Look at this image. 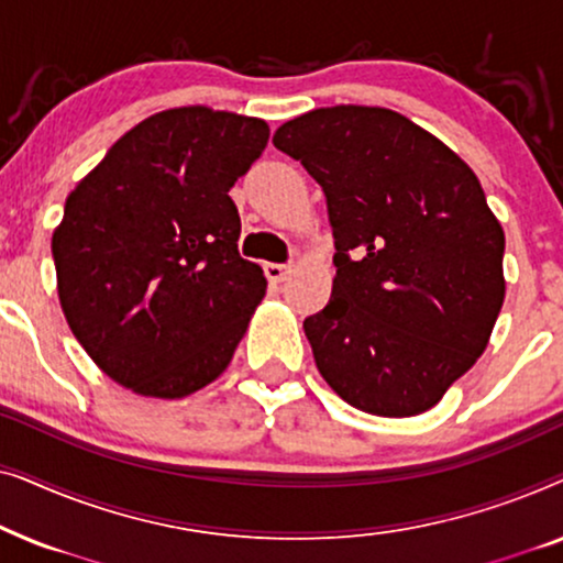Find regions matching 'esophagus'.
I'll use <instances>...</instances> for the list:
<instances>
[{
    "instance_id": "34e87169",
    "label": "esophagus",
    "mask_w": 563,
    "mask_h": 563,
    "mask_svg": "<svg viewBox=\"0 0 563 563\" xmlns=\"http://www.w3.org/2000/svg\"><path fill=\"white\" fill-rule=\"evenodd\" d=\"M264 272H266V279H268V282H272V284H282V282L289 279L291 266H287V264H266Z\"/></svg>"
}]
</instances>
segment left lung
<instances>
[{"label":"left lung","mask_w":563,"mask_h":563,"mask_svg":"<svg viewBox=\"0 0 563 563\" xmlns=\"http://www.w3.org/2000/svg\"><path fill=\"white\" fill-rule=\"evenodd\" d=\"M274 145L328 199L330 302L305 320L314 364L356 410L410 418L487 349L505 302V233L476 174L384 107H322Z\"/></svg>","instance_id":"8db88e82"}]
</instances>
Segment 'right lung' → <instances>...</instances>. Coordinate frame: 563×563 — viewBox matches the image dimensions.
<instances>
[{
	"mask_svg": "<svg viewBox=\"0 0 563 563\" xmlns=\"http://www.w3.org/2000/svg\"><path fill=\"white\" fill-rule=\"evenodd\" d=\"M268 143L258 118L179 107L137 122L66 197L53 233L58 299L91 361L143 397L225 372L266 295L241 258L230 187Z\"/></svg>",
	"mask_w": 563,
	"mask_h": 563,
	"instance_id": "obj_1",
	"label": "right lung"
}]
</instances>
